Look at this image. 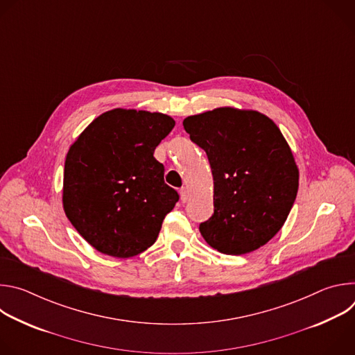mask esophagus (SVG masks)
<instances>
[{
  "mask_svg": "<svg viewBox=\"0 0 355 355\" xmlns=\"http://www.w3.org/2000/svg\"><path fill=\"white\" fill-rule=\"evenodd\" d=\"M180 195H181V200H182V202H187V200H188V198H189L188 189H187L185 187H182V188L180 189Z\"/></svg>",
  "mask_w": 355,
  "mask_h": 355,
  "instance_id": "34e87169",
  "label": "esophagus"
}]
</instances>
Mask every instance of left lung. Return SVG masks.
Returning <instances> with one entry per match:
<instances>
[{
    "mask_svg": "<svg viewBox=\"0 0 355 355\" xmlns=\"http://www.w3.org/2000/svg\"><path fill=\"white\" fill-rule=\"evenodd\" d=\"M205 150L214 175V214L199 225L207 243L239 256L268 243L285 223L299 171L278 126L256 111L218 108L182 122Z\"/></svg>",
    "mask_w": 355,
    "mask_h": 355,
    "instance_id": "obj_1",
    "label": "left lung"
}]
</instances>
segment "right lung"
Returning <instances> with one entry per match:
<instances>
[{
	"label": "right lung",
	"instance_id": "1",
	"mask_svg": "<svg viewBox=\"0 0 355 355\" xmlns=\"http://www.w3.org/2000/svg\"><path fill=\"white\" fill-rule=\"evenodd\" d=\"M174 125L164 114L118 108L94 119L70 147L64 212L98 251L128 259L156 241L180 199L153 156Z\"/></svg>",
	"mask_w": 355,
	"mask_h": 355
}]
</instances>
